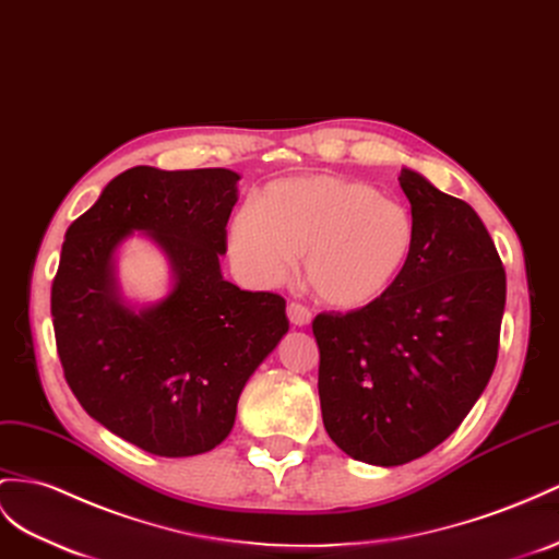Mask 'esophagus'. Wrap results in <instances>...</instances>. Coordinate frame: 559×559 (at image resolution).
Instances as JSON below:
<instances>
[{"label":"esophagus","instance_id":"obj_1","mask_svg":"<svg viewBox=\"0 0 559 559\" xmlns=\"http://www.w3.org/2000/svg\"><path fill=\"white\" fill-rule=\"evenodd\" d=\"M288 319H290L293 325L302 328V325H309V323H311V311H309L305 305L290 302V305H288Z\"/></svg>","mask_w":559,"mask_h":559}]
</instances>
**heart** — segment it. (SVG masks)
I'll use <instances>...</instances> for the list:
<instances>
[{
	"label": "heart",
	"instance_id": "obj_1",
	"mask_svg": "<svg viewBox=\"0 0 559 559\" xmlns=\"http://www.w3.org/2000/svg\"><path fill=\"white\" fill-rule=\"evenodd\" d=\"M416 252L411 210L376 186L335 175L269 183L228 224V254L257 288L290 276L302 254L307 283L328 307L364 309L388 295Z\"/></svg>",
	"mask_w": 559,
	"mask_h": 559
}]
</instances>
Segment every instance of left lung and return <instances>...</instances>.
Segmentation results:
<instances>
[{
    "label": "left lung",
    "instance_id": "left-lung-1",
    "mask_svg": "<svg viewBox=\"0 0 559 559\" xmlns=\"http://www.w3.org/2000/svg\"><path fill=\"white\" fill-rule=\"evenodd\" d=\"M416 252L370 307L319 313V396L325 432L354 461L394 467L451 437L498 359L506 269L465 200L404 167Z\"/></svg>",
    "mask_w": 559,
    "mask_h": 559
}]
</instances>
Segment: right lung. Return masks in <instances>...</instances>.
<instances>
[{"label": "right lung", "instance_id": "add662e5", "mask_svg": "<svg viewBox=\"0 0 559 559\" xmlns=\"http://www.w3.org/2000/svg\"><path fill=\"white\" fill-rule=\"evenodd\" d=\"M238 181L224 167L139 165L66 231L51 285L66 380L96 423L153 455L219 447L246 382L288 333L281 295L222 276ZM134 233L170 262L173 288L151 306H132L117 281V250Z\"/></svg>", "mask_w": 559, "mask_h": 559}]
</instances>
